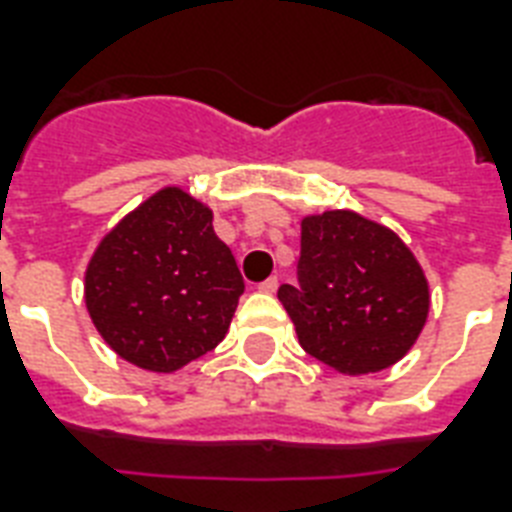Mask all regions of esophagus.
I'll return each mask as SVG.
<instances>
[{
  "instance_id": "esophagus-1",
  "label": "esophagus",
  "mask_w": 512,
  "mask_h": 512,
  "mask_svg": "<svg viewBox=\"0 0 512 512\" xmlns=\"http://www.w3.org/2000/svg\"><path fill=\"white\" fill-rule=\"evenodd\" d=\"M257 289H260V292H265V295H273V292L279 289V279H276V276H271V279H265Z\"/></svg>"
}]
</instances>
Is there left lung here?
<instances>
[{"label": "left lung", "mask_w": 512, "mask_h": 512, "mask_svg": "<svg viewBox=\"0 0 512 512\" xmlns=\"http://www.w3.org/2000/svg\"><path fill=\"white\" fill-rule=\"evenodd\" d=\"M279 300L305 353L342 374L396 364L430 308L428 279L409 247L348 209L305 217L297 284H281Z\"/></svg>", "instance_id": "obj_1"}]
</instances>
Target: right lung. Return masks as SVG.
<instances>
[{"label": "right lung", "mask_w": 512, "mask_h": 512, "mask_svg": "<svg viewBox=\"0 0 512 512\" xmlns=\"http://www.w3.org/2000/svg\"><path fill=\"white\" fill-rule=\"evenodd\" d=\"M241 292L212 209L180 188H162L124 217L84 273V303L100 337L148 372H177L215 348Z\"/></svg>", "instance_id": "1"}]
</instances>
